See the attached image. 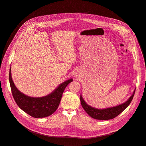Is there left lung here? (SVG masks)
Returning a JSON list of instances; mask_svg holds the SVG:
<instances>
[{
	"instance_id": "obj_1",
	"label": "left lung",
	"mask_w": 146,
	"mask_h": 146,
	"mask_svg": "<svg viewBox=\"0 0 146 146\" xmlns=\"http://www.w3.org/2000/svg\"><path fill=\"white\" fill-rule=\"evenodd\" d=\"M135 89L134 90L133 95L130 96V98L125 102H124L123 104L117 105L116 106L111 107V108H108L105 109L95 108L92 106H89L85 102V101H84L83 98L82 96V95H80V102L84 110H85L86 112V113L92 118L99 120L111 119L115 118L119 114H120L122 111H124L127 108L128 106L130 104V103H131V102L133 100V98L135 94Z\"/></svg>"
}]
</instances>
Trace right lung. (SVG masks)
<instances>
[{"label": "right lung", "mask_w": 146, "mask_h": 146, "mask_svg": "<svg viewBox=\"0 0 146 146\" xmlns=\"http://www.w3.org/2000/svg\"><path fill=\"white\" fill-rule=\"evenodd\" d=\"M9 79L12 94L18 106L30 116L36 118L48 117L57 110L65 88L73 81L70 79L63 82L47 96L34 98L22 94L15 86L12 79L11 68Z\"/></svg>", "instance_id": "1"}]
</instances>
